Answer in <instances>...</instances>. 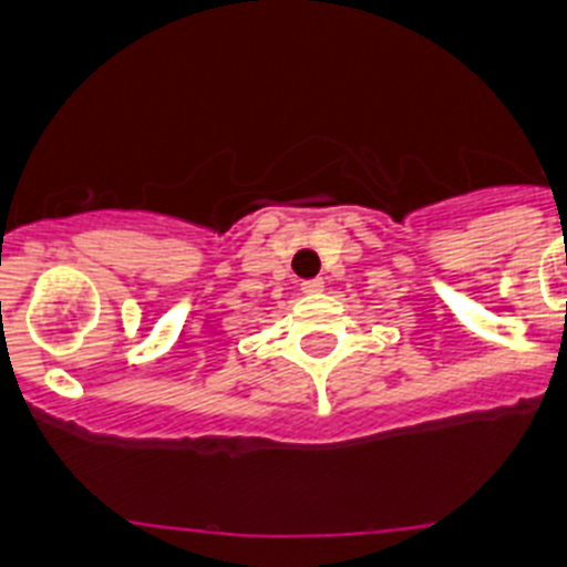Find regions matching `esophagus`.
<instances>
[{"instance_id":"esophagus-1","label":"esophagus","mask_w":567,"mask_h":567,"mask_svg":"<svg viewBox=\"0 0 567 567\" xmlns=\"http://www.w3.org/2000/svg\"><path fill=\"white\" fill-rule=\"evenodd\" d=\"M301 290H305V293H319V290H324V279H305V282H301Z\"/></svg>"}]
</instances>
